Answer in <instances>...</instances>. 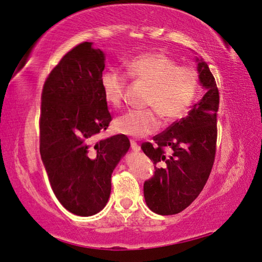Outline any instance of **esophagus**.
<instances>
[{"label":"esophagus","mask_w":262,"mask_h":262,"mask_svg":"<svg viewBox=\"0 0 262 262\" xmlns=\"http://www.w3.org/2000/svg\"><path fill=\"white\" fill-rule=\"evenodd\" d=\"M130 147H132L133 151H140V149H141L139 144L136 143L134 140H130Z\"/></svg>","instance_id":"esophagus-1"}]
</instances>
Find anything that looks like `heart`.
Returning a JSON list of instances; mask_svg holds the SVG:
<instances>
[{
	"mask_svg": "<svg viewBox=\"0 0 262 262\" xmlns=\"http://www.w3.org/2000/svg\"><path fill=\"white\" fill-rule=\"evenodd\" d=\"M128 76L149 86L144 99L147 110H132L115 120L116 130L121 134L143 138L164 121H175L183 116L193 102L198 91V73L191 68H181L175 60L160 52H146L127 63ZM100 86L106 101L120 107L124 99L127 78L114 70L103 72Z\"/></svg>",
	"mask_w": 262,
	"mask_h": 262,
	"instance_id": "obj_1",
	"label": "heart"
}]
</instances>
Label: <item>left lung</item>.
I'll return each instance as SVG.
<instances>
[{"label":"left lung","mask_w":262,"mask_h":262,"mask_svg":"<svg viewBox=\"0 0 262 262\" xmlns=\"http://www.w3.org/2000/svg\"><path fill=\"white\" fill-rule=\"evenodd\" d=\"M197 61L205 94L185 118L154 136L155 146L150 142L141 146L155 164L143 193L148 207L157 214H176L186 209L202 192L214 162L219 91L207 64L198 58Z\"/></svg>","instance_id":"left-lung-1"}]
</instances>
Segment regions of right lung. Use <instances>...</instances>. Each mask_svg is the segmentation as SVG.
<instances>
[{
  "label": "right lung",
  "mask_w": 262,
  "mask_h": 262,
  "mask_svg": "<svg viewBox=\"0 0 262 262\" xmlns=\"http://www.w3.org/2000/svg\"><path fill=\"white\" fill-rule=\"evenodd\" d=\"M103 69V52L84 41L61 58L41 92V161L58 201L81 217L105 207L112 172L130 147L123 134L94 141L112 121L100 86Z\"/></svg>",
  "instance_id": "add662e5"
}]
</instances>
